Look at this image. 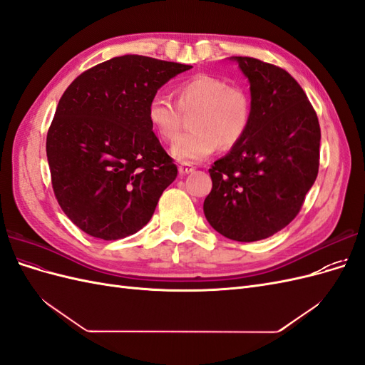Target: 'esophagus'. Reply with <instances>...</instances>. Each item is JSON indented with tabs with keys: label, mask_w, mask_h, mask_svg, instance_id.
I'll use <instances>...</instances> for the list:
<instances>
[{
	"label": "esophagus",
	"mask_w": 365,
	"mask_h": 365,
	"mask_svg": "<svg viewBox=\"0 0 365 365\" xmlns=\"http://www.w3.org/2000/svg\"><path fill=\"white\" fill-rule=\"evenodd\" d=\"M178 170H180V175H189V173H192L195 170V168H193V165H190V164H187V163H181L178 165Z\"/></svg>",
	"instance_id": "34e87169"
}]
</instances>
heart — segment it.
Masks as SVG:
<instances>
[{"label": "heart", "instance_id": "obj_1", "mask_svg": "<svg viewBox=\"0 0 365 365\" xmlns=\"http://www.w3.org/2000/svg\"><path fill=\"white\" fill-rule=\"evenodd\" d=\"M180 111L195 109L190 118L192 132L173 141L170 153L181 163H197L208 158L217 146L230 149L245 137L251 123V103L240 88L228 86L219 77L196 74L175 88ZM168 97L155 94L146 106L152 130L172 141L180 130L181 114Z\"/></svg>", "mask_w": 365, "mask_h": 365}]
</instances>
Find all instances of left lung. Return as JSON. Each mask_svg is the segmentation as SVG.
<instances>
[{
	"label": "left lung",
	"mask_w": 365,
	"mask_h": 365,
	"mask_svg": "<svg viewBox=\"0 0 365 365\" xmlns=\"http://www.w3.org/2000/svg\"><path fill=\"white\" fill-rule=\"evenodd\" d=\"M248 77L251 123L245 137L208 169L204 215L237 242L267 239L298 215L319 165L318 117L303 88L275 65L230 58Z\"/></svg>",
	"instance_id": "obj_1"
}]
</instances>
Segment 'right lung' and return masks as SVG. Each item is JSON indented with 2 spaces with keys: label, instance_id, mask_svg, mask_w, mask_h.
<instances>
[{
  "label": "right lung",
  "instance_id": "obj_1",
  "mask_svg": "<svg viewBox=\"0 0 365 365\" xmlns=\"http://www.w3.org/2000/svg\"><path fill=\"white\" fill-rule=\"evenodd\" d=\"M190 65L125 54L65 90L47 134L54 196L86 235L117 240L145 227L178 169L146 117L150 97Z\"/></svg>",
  "mask_w": 365,
  "mask_h": 365
}]
</instances>
